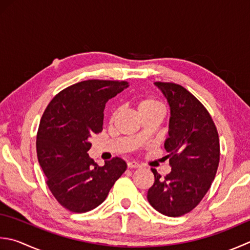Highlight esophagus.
I'll return each mask as SVG.
<instances>
[{
	"label": "esophagus",
	"mask_w": 250,
	"mask_h": 250,
	"mask_svg": "<svg viewBox=\"0 0 250 250\" xmlns=\"http://www.w3.org/2000/svg\"><path fill=\"white\" fill-rule=\"evenodd\" d=\"M126 166H128L129 169H135V168L141 167V166L138 163H135V161H129V163L126 164Z\"/></svg>",
	"instance_id": "34e87169"
}]
</instances>
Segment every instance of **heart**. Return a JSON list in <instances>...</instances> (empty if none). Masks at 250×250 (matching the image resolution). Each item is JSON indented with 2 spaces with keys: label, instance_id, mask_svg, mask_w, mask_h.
<instances>
[{
  "label": "heart",
  "instance_id": "heart-1",
  "mask_svg": "<svg viewBox=\"0 0 250 250\" xmlns=\"http://www.w3.org/2000/svg\"><path fill=\"white\" fill-rule=\"evenodd\" d=\"M138 110L139 114H147V112H153V111H163V105L159 101H157L154 97H143V99H140L138 101ZM118 114V110H115L112 112L110 120L114 121L115 118Z\"/></svg>",
  "mask_w": 250,
  "mask_h": 250
}]
</instances>
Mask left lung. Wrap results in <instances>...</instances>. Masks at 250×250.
<instances>
[{"mask_svg": "<svg viewBox=\"0 0 250 250\" xmlns=\"http://www.w3.org/2000/svg\"><path fill=\"white\" fill-rule=\"evenodd\" d=\"M154 84L170 107L165 149L171 171L161 178L151 169L155 182L147 199L158 212L180 217L196 207L211 187L220 160L219 135L207 109L187 89L175 83Z\"/></svg>", "mask_w": 250, "mask_h": 250, "instance_id": "obj_1", "label": "left lung"}]
</instances>
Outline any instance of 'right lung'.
<instances>
[{
  "label": "right lung",
  "mask_w": 250,
  "mask_h": 250,
  "mask_svg": "<svg viewBox=\"0 0 250 250\" xmlns=\"http://www.w3.org/2000/svg\"><path fill=\"white\" fill-rule=\"evenodd\" d=\"M128 86L125 81L79 82L58 93L42 116L37 136L39 164L54 197L72 212L101 205L126 169L118 157L100 167L87 150L91 136L103 130L106 103Z\"/></svg>",
  "instance_id": "1"
}]
</instances>
